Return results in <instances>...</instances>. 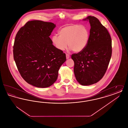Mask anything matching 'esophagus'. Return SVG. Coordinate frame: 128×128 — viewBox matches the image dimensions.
Instances as JSON below:
<instances>
[{
    "instance_id": "obj_1",
    "label": "esophagus",
    "mask_w": 128,
    "mask_h": 128,
    "mask_svg": "<svg viewBox=\"0 0 128 128\" xmlns=\"http://www.w3.org/2000/svg\"><path fill=\"white\" fill-rule=\"evenodd\" d=\"M66 58L67 59H68V58H70V56L68 55V54H66Z\"/></svg>"
}]
</instances>
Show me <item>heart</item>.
Masks as SVG:
<instances>
[{"mask_svg":"<svg viewBox=\"0 0 128 128\" xmlns=\"http://www.w3.org/2000/svg\"><path fill=\"white\" fill-rule=\"evenodd\" d=\"M58 34L59 36H53L51 40L55 47L60 51L66 48L68 44L70 49L74 52H81L86 47L89 40V30L83 25L65 26L59 30Z\"/></svg>","mask_w":128,"mask_h":128,"instance_id":"b5f03b06","label":"heart"}]
</instances>
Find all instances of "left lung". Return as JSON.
<instances>
[{
  "label": "left lung",
  "mask_w": 128,
  "mask_h": 128,
  "mask_svg": "<svg viewBox=\"0 0 128 128\" xmlns=\"http://www.w3.org/2000/svg\"><path fill=\"white\" fill-rule=\"evenodd\" d=\"M91 29L89 40L82 51L72 55L74 62V72L82 85L96 84L106 73L112 55V41L110 34L98 18L89 16Z\"/></svg>",
  "instance_id": "left-lung-1"
}]
</instances>
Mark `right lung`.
I'll return each instance as SVG.
<instances>
[{
  "mask_svg": "<svg viewBox=\"0 0 128 128\" xmlns=\"http://www.w3.org/2000/svg\"><path fill=\"white\" fill-rule=\"evenodd\" d=\"M56 24L34 20L19 30L15 39L13 56L18 72L29 84L39 88L52 85L66 54L56 48L49 37Z\"/></svg>",
  "mask_w": 128,
  "mask_h": 128,
  "instance_id": "1",
  "label": "right lung"
}]
</instances>
